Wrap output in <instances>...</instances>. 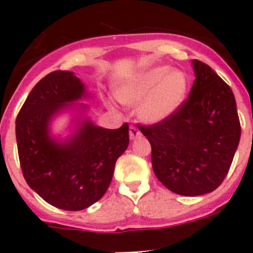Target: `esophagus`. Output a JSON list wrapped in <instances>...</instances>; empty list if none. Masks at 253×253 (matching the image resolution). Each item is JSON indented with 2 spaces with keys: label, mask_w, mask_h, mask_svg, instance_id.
<instances>
[{
  "label": "esophagus",
  "mask_w": 253,
  "mask_h": 253,
  "mask_svg": "<svg viewBox=\"0 0 253 253\" xmlns=\"http://www.w3.org/2000/svg\"><path fill=\"white\" fill-rule=\"evenodd\" d=\"M139 135H140L139 129H138L137 126H133V125H131L130 129H129V137H130V139L131 140L135 139V138H138Z\"/></svg>",
  "instance_id": "34e87169"
}]
</instances>
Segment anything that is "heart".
<instances>
[{
    "label": "heart",
    "instance_id": "1",
    "mask_svg": "<svg viewBox=\"0 0 253 253\" xmlns=\"http://www.w3.org/2000/svg\"><path fill=\"white\" fill-rule=\"evenodd\" d=\"M189 90V78L182 71H172L169 66L153 67L143 71L128 84H123L116 95L125 105H139L140 115L147 123L169 119L184 104Z\"/></svg>",
    "mask_w": 253,
    "mask_h": 253
}]
</instances>
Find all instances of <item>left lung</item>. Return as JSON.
I'll return each mask as SVG.
<instances>
[{
    "mask_svg": "<svg viewBox=\"0 0 253 253\" xmlns=\"http://www.w3.org/2000/svg\"><path fill=\"white\" fill-rule=\"evenodd\" d=\"M190 95L169 119L138 125L152 147L154 175L172 193H211L227 176L241 138L231 87L208 64L193 60Z\"/></svg>",
    "mask_w": 253,
    "mask_h": 253,
    "instance_id": "left-lung-1",
    "label": "left lung"
}]
</instances>
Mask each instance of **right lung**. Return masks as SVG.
Segmentation results:
<instances>
[{"mask_svg":"<svg viewBox=\"0 0 253 253\" xmlns=\"http://www.w3.org/2000/svg\"><path fill=\"white\" fill-rule=\"evenodd\" d=\"M69 71H54L31 90L16 118L20 166L29 186L55 208L86 209L106 193L116 160L129 146V125L105 129L84 119L64 142L50 137L49 124L62 110L86 97ZM82 109L86 105H82Z\"/></svg>","mask_w":253,"mask_h":253,"instance_id":"1","label":"right lung"}]
</instances>
